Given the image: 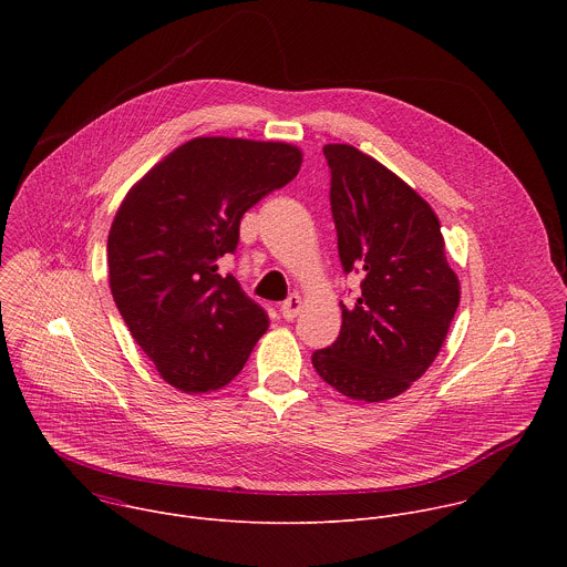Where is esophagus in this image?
I'll use <instances>...</instances> for the list:
<instances>
[{
  "label": "esophagus",
  "instance_id": "esophagus-1",
  "mask_svg": "<svg viewBox=\"0 0 567 567\" xmlns=\"http://www.w3.org/2000/svg\"><path fill=\"white\" fill-rule=\"evenodd\" d=\"M300 309H302V300H300V296H289L285 302H282V307H280V311H282V318H287V320H293L298 313H300Z\"/></svg>",
  "mask_w": 567,
  "mask_h": 567
}]
</instances>
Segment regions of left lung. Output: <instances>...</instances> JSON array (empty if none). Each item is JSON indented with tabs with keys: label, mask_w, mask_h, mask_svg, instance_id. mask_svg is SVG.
I'll return each instance as SVG.
<instances>
[{
	"label": "left lung",
	"mask_w": 567,
	"mask_h": 567,
	"mask_svg": "<svg viewBox=\"0 0 567 567\" xmlns=\"http://www.w3.org/2000/svg\"><path fill=\"white\" fill-rule=\"evenodd\" d=\"M330 206L343 274L361 293L332 346L316 350L320 379L359 401H385L435 361L460 305L433 208L354 145H326Z\"/></svg>",
	"instance_id": "left-lung-1"
}]
</instances>
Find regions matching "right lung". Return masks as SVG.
Listing matches in <instances>:
<instances>
[{
	"label": "right lung",
	"instance_id": "obj_1",
	"mask_svg": "<svg viewBox=\"0 0 567 567\" xmlns=\"http://www.w3.org/2000/svg\"><path fill=\"white\" fill-rule=\"evenodd\" d=\"M300 161L287 143L199 136L123 199L107 237L112 296L171 385H226L267 332V309L221 265L237 249L241 215L287 186Z\"/></svg>",
	"mask_w": 567,
	"mask_h": 567
}]
</instances>
